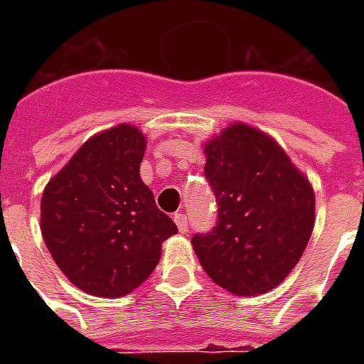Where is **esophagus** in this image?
<instances>
[{
	"mask_svg": "<svg viewBox=\"0 0 364 364\" xmlns=\"http://www.w3.org/2000/svg\"><path fill=\"white\" fill-rule=\"evenodd\" d=\"M173 220H175V224H177V228H179V232H183V234H185V232L189 230V220H187V214L175 213Z\"/></svg>",
	"mask_w": 364,
	"mask_h": 364,
	"instance_id": "obj_1",
	"label": "esophagus"
}]
</instances>
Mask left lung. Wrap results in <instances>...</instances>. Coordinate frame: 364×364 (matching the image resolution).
Wrapping results in <instances>:
<instances>
[{
  "label": "left lung",
  "instance_id": "left-lung-1",
  "mask_svg": "<svg viewBox=\"0 0 364 364\" xmlns=\"http://www.w3.org/2000/svg\"><path fill=\"white\" fill-rule=\"evenodd\" d=\"M216 224L193 236L206 274L255 296L274 289L302 257L314 228V191L273 138L232 124L205 146Z\"/></svg>",
  "mask_w": 364,
  "mask_h": 364
}]
</instances>
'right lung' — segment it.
<instances>
[{
    "label": "right lung",
    "instance_id": "add662e5",
    "mask_svg": "<svg viewBox=\"0 0 364 364\" xmlns=\"http://www.w3.org/2000/svg\"><path fill=\"white\" fill-rule=\"evenodd\" d=\"M146 138L130 124L105 130L75 151L41 200L44 244L77 289L119 298L156 269L177 234L140 179Z\"/></svg>",
    "mask_w": 364,
    "mask_h": 364
}]
</instances>
